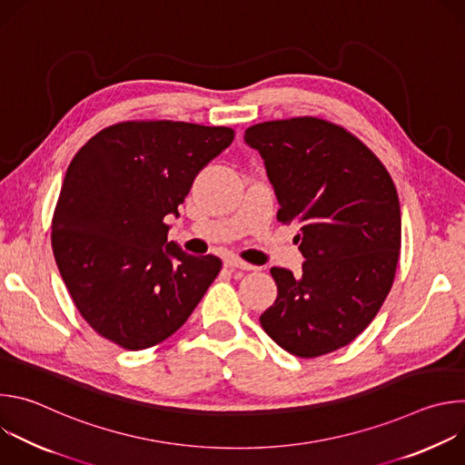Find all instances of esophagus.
Returning a JSON list of instances; mask_svg holds the SVG:
<instances>
[{
  "label": "esophagus",
  "mask_w": 465,
  "mask_h": 465,
  "mask_svg": "<svg viewBox=\"0 0 465 465\" xmlns=\"http://www.w3.org/2000/svg\"><path fill=\"white\" fill-rule=\"evenodd\" d=\"M224 264L228 269H241V271H255V267L253 264H250V262H244V261H241L239 257H228L226 261H224Z\"/></svg>",
  "instance_id": "1"
}]
</instances>
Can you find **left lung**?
I'll use <instances>...</instances> for the list:
<instances>
[{"mask_svg": "<svg viewBox=\"0 0 465 465\" xmlns=\"http://www.w3.org/2000/svg\"><path fill=\"white\" fill-rule=\"evenodd\" d=\"M278 221L300 224L302 274L271 269L278 298L259 316L285 351L312 359L355 341L386 300L401 248V208L381 160L346 128L318 117L257 123Z\"/></svg>", "mask_w": 465, "mask_h": 465, "instance_id": "obj_1", "label": "left lung"}]
</instances>
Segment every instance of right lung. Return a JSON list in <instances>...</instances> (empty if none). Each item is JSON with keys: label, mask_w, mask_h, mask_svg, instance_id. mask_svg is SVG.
<instances>
[{"label": "right lung", "mask_w": 465, "mask_h": 465, "mask_svg": "<svg viewBox=\"0 0 465 465\" xmlns=\"http://www.w3.org/2000/svg\"><path fill=\"white\" fill-rule=\"evenodd\" d=\"M228 126L124 121L74 156L51 221V244L75 307L106 341L138 351L185 323L223 261L167 242V215L233 142Z\"/></svg>", "instance_id": "right-lung-1"}]
</instances>
